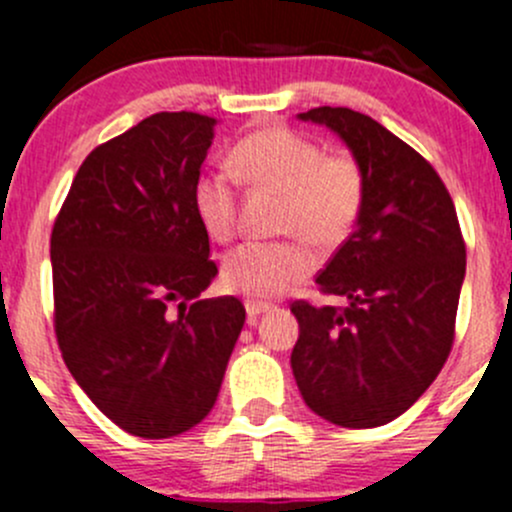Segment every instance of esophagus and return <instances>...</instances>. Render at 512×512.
Returning <instances> with one entry per match:
<instances>
[{
    "mask_svg": "<svg viewBox=\"0 0 512 512\" xmlns=\"http://www.w3.org/2000/svg\"><path fill=\"white\" fill-rule=\"evenodd\" d=\"M273 308V303H266V301H246V313H249L251 318L261 316V313H268Z\"/></svg>",
    "mask_w": 512,
    "mask_h": 512,
    "instance_id": "1",
    "label": "esophagus"
}]
</instances>
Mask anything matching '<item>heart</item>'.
<instances>
[{
    "label": "heart",
    "instance_id": "b5f03b06",
    "mask_svg": "<svg viewBox=\"0 0 512 512\" xmlns=\"http://www.w3.org/2000/svg\"><path fill=\"white\" fill-rule=\"evenodd\" d=\"M246 181L283 191L281 231L306 236L323 249L343 244L366 204V174L351 154H326L311 136L288 126L249 134L234 151ZM239 179L231 169L204 171L194 184V211L214 239H229L236 226ZM316 256L306 241H246L224 261L231 291L251 298L286 293L308 276Z\"/></svg>",
    "mask_w": 512,
    "mask_h": 512
}]
</instances>
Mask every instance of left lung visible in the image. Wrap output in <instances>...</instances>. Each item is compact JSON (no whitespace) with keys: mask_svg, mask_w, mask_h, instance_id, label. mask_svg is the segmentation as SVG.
<instances>
[{"mask_svg":"<svg viewBox=\"0 0 512 512\" xmlns=\"http://www.w3.org/2000/svg\"><path fill=\"white\" fill-rule=\"evenodd\" d=\"M298 119L348 146L366 174V204L316 278L348 306H291L293 378L316 416L343 428L386 426L426 393L453 346L465 278L458 216L433 166L376 119L346 106Z\"/></svg>","mask_w":512,"mask_h":512,"instance_id":"8db88e82","label":"left lung"}]
</instances>
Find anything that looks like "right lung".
Instances as JSON below:
<instances>
[{"instance_id":"add662e5","label":"right lung","mask_w":512,"mask_h":512,"mask_svg":"<svg viewBox=\"0 0 512 512\" xmlns=\"http://www.w3.org/2000/svg\"><path fill=\"white\" fill-rule=\"evenodd\" d=\"M214 116L159 111L96 146L52 231L54 328L74 381L139 438H171L214 408L246 321L199 298L219 273L194 211Z\"/></svg>"}]
</instances>
